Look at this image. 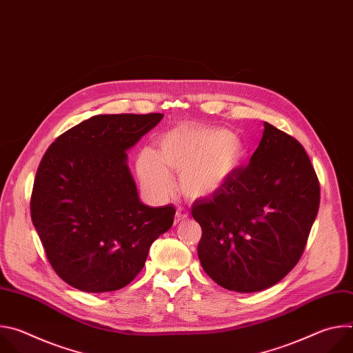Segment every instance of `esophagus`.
Listing matches in <instances>:
<instances>
[{"mask_svg": "<svg viewBox=\"0 0 353 353\" xmlns=\"http://www.w3.org/2000/svg\"><path fill=\"white\" fill-rule=\"evenodd\" d=\"M187 218H188V214H185V212H183L181 210H179V211L176 212V216H174V225H177V223L185 221Z\"/></svg>", "mask_w": 353, "mask_h": 353, "instance_id": "1", "label": "esophagus"}]
</instances>
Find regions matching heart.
<instances>
[{
  "label": "heart",
  "mask_w": 353,
  "mask_h": 353,
  "mask_svg": "<svg viewBox=\"0 0 353 353\" xmlns=\"http://www.w3.org/2000/svg\"><path fill=\"white\" fill-rule=\"evenodd\" d=\"M245 158V143L237 134L219 127L180 124L159 137L157 152L141 150L135 166L142 188L157 201L176 191L170 172L179 173L185 196L207 199L229 185Z\"/></svg>",
  "instance_id": "b5f03b06"
}]
</instances>
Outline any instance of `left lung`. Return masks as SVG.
Masks as SVG:
<instances>
[{
	"instance_id": "left-lung-1",
	"label": "left lung",
	"mask_w": 353,
	"mask_h": 353,
	"mask_svg": "<svg viewBox=\"0 0 353 353\" xmlns=\"http://www.w3.org/2000/svg\"><path fill=\"white\" fill-rule=\"evenodd\" d=\"M319 205L320 184L305 148L264 123L250 163L219 194L192 205L203 229L201 265L228 290L278 283L300 260Z\"/></svg>"
}]
</instances>
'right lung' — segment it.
<instances>
[{"mask_svg":"<svg viewBox=\"0 0 353 353\" xmlns=\"http://www.w3.org/2000/svg\"><path fill=\"white\" fill-rule=\"evenodd\" d=\"M163 119L99 114L59 137L33 184L30 215L57 275L89 293L119 290L172 225L173 205L141 203L127 152Z\"/></svg>","mask_w":353,"mask_h":353,"instance_id":"obj_1","label":"right lung"}]
</instances>
